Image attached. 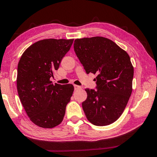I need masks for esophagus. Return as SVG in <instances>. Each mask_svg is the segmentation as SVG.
Returning a JSON list of instances; mask_svg holds the SVG:
<instances>
[{
	"label": "esophagus",
	"instance_id": "34e87169",
	"mask_svg": "<svg viewBox=\"0 0 157 157\" xmlns=\"http://www.w3.org/2000/svg\"><path fill=\"white\" fill-rule=\"evenodd\" d=\"M74 87H75V90H78L79 89H81V87L80 86H78V85H74Z\"/></svg>",
	"mask_w": 157,
	"mask_h": 157
}]
</instances>
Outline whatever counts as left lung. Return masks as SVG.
I'll return each instance as SVG.
<instances>
[{
  "instance_id": "obj_1",
  "label": "left lung",
  "mask_w": 157,
  "mask_h": 157,
  "mask_svg": "<svg viewBox=\"0 0 157 157\" xmlns=\"http://www.w3.org/2000/svg\"><path fill=\"white\" fill-rule=\"evenodd\" d=\"M74 50L86 73L97 74L96 90L86 88L82 103L86 117L96 126L117 120L132 91L134 68L127 52L103 37L76 39Z\"/></svg>"
}]
</instances>
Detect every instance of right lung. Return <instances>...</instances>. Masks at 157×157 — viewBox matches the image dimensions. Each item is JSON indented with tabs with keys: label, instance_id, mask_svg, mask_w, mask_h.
<instances>
[{
	"label": "right lung",
	"instance_id": "obj_1",
	"mask_svg": "<svg viewBox=\"0 0 157 157\" xmlns=\"http://www.w3.org/2000/svg\"><path fill=\"white\" fill-rule=\"evenodd\" d=\"M73 39H45L30 45L17 65V90L30 120L38 127L59 124L74 91L71 84L55 85L50 80L69 51Z\"/></svg>",
	"mask_w": 157,
	"mask_h": 157
}]
</instances>
